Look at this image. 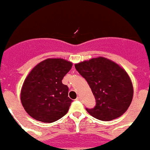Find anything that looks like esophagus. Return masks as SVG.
I'll use <instances>...</instances> for the list:
<instances>
[{
  "instance_id": "esophagus-1",
  "label": "esophagus",
  "mask_w": 150,
  "mask_h": 150,
  "mask_svg": "<svg viewBox=\"0 0 150 150\" xmlns=\"http://www.w3.org/2000/svg\"><path fill=\"white\" fill-rule=\"evenodd\" d=\"M76 100H81V97H77Z\"/></svg>"
}]
</instances>
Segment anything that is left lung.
I'll return each instance as SVG.
<instances>
[{
  "instance_id": "1",
  "label": "left lung",
  "mask_w": 150,
  "mask_h": 150,
  "mask_svg": "<svg viewBox=\"0 0 150 150\" xmlns=\"http://www.w3.org/2000/svg\"><path fill=\"white\" fill-rule=\"evenodd\" d=\"M75 68L88 83L95 98L94 108H86L91 115L111 121L127 111L133 97V87L125 69L104 57L79 63Z\"/></svg>"
}]
</instances>
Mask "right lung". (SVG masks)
Instances as JSON below:
<instances>
[{
    "instance_id": "add662e5",
    "label": "right lung",
    "mask_w": 150,
    "mask_h": 150,
    "mask_svg": "<svg viewBox=\"0 0 150 150\" xmlns=\"http://www.w3.org/2000/svg\"><path fill=\"white\" fill-rule=\"evenodd\" d=\"M72 65L63 59H47L32 69L21 91V104L32 118L51 123L67 113L72 100L62 80Z\"/></svg>"
}]
</instances>
